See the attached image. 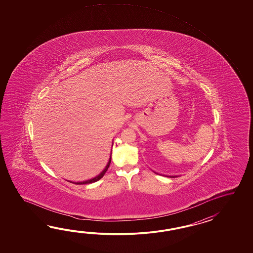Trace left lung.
Segmentation results:
<instances>
[{
	"label": "left lung",
	"instance_id": "1",
	"mask_svg": "<svg viewBox=\"0 0 253 253\" xmlns=\"http://www.w3.org/2000/svg\"><path fill=\"white\" fill-rule=\"evenodd\" d=\"M154 172H156V173H157V174H159V173H158V172H155V171H154ZM166 176H168V177H177V175H166Z\"/></svg>",
	"mask_w": 253,
	"mask_h": 253
}]
</instances>
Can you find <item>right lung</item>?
<instances>
[{
	"instance_id": "obj_1",
	"label": "right lung",
	"mask_w": 253,
	"mask_h": 253,
	"mask_svg": "<svg viewBox=\"0 0 253 253\" xmlns=\"http://www.w3.org/2000/svg\"><path fill=\"white\" fill-rule=\"evenodd\" d=\"M112 146H113V143H112ZM111 152H112V149H111ZM111 155H112V153H110V157H109V159H108L107 166L105 167L102 172H100L99 174H97V176L91 178V179H88V180H86V181H83V182H72V181H69V182L72 183H76V184H86V183H95V182H97L98 180H100V179L104 176V174L106 173V172L108 171V167L110 166V163H111Z\"/></svg>"
}]
</instances>
